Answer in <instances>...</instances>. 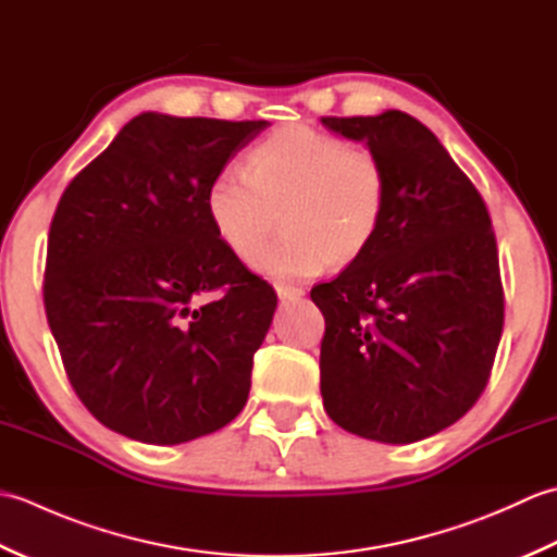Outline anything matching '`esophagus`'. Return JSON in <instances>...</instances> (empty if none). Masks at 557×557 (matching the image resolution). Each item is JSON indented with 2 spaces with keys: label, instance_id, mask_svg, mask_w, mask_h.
Wrapping results in <instances>:
<instances>
[{
  "label": "esophagus",
  "instance_id": "esophagus-1",
  "mask_svg": "<svg viewBox=\"0 0 557 557\" xmlns=\"http://www.w3.org/2000/svg\"><path fill=\"white\" fill-rule=\"evenodd\" d=\"M275 292L282 301H297L304 297V289L292 287V285H275Z\"/></svg>",
  "mask_w": 557,
  "mask_h": 557
}]
</instances>
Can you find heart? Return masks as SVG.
<instances>
[{
  "label": "heart",
  "instance_id": "obj_1",
  "mask_svg": "<svg viewBox=\"0 0 557 557\" xmlns=\"http://www.w3.org/2000/svg\"><path fill=\"white\" fill-rule=\"evenodd\" d=\"M385 210L383 160L306 124L272 132L248 156V172L230 164L206 188L210 227L239 260L256 256L283 212L286 236L256 258L275 280L313 277L330 260L351 263L375 239Z\"/></svg>",
  "mask_w": 557,
  "mask_h": 557
}]
</instances>
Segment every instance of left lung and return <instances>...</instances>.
Returning <instances> with one entry per match:
<instances>
[{
    "instance_id": "obj_1",
    "label": "left lung",
    "mask_w": 557,
    "mask_h": 557,
    "mask_svg": "<svg viewBox=\"0 0 557 557\" xmlns=\"http://www.w3.org/2000/svg\"><path fill=\"white\" fill-rule=\"evenodd\" d=\"M321 122L363 140L387 172L375 239L311 292L325 318L323 407L354 435L417 443L474 407L498 351L505 301L488 210L407 112Z\"/></svg>"
}]
</instances>
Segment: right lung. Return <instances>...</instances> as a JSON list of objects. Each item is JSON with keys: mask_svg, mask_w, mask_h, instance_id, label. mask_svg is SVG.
I'll use <instances>...</instances> for the list:
<instances>
[{"mask_svg": "<svg viewBox=\"0 0 557 557\" xmlns=\"http://www.w3.org/2000/svg\"><path fill=\"white\" fill-rule=\"evenodd\" d=\"M265 126L144 112L59 198L47 323L71 387L114 433L180 445L246 405L277 297L212 232L206 188Z\"/></svg>", "mask_w": 557, "mask_h": 557, "instance_id": "add662e5", "label": "right lung"}]
</instances>
